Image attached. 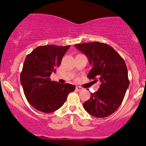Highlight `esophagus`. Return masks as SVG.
I'll use <instances>...</instances> for the list:
<instances>
[{"label": "esophagus", "instance_id": "obj_1", "mask_svg": "<svg viewBox=\"0 0 146 146\" xmlns=\"http://www.w3.org/2000/svg\"><path fill=\"white\" fill-rule=\"evenodd\" d=\"M76 90H78V91H80V90H82L84 88H82V87H81V86H76Z\"/></svg>", "mask_w": 146, "mask_h": 146}]
</instances>
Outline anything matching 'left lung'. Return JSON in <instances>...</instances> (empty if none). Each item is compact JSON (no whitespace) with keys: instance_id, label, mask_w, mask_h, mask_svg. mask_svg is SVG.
<instances>
[{"instance_id":"1","label":"left lung","mask_w":146,"mask_h":146,"mask_svg":"<svg viewBox=\"0 0 146 146\" xmlns=\"http://www.w3.org/2000/svg\"><path fill=\"white\" fill-rule=\"evenodd\" d=\"M75 47L84 53L93 67L88 78L101 82L98 91L83 104L88 113L104 118L118 109L129 86L128 69L124 60L110 45L99 42L82 43Z\"/></svg>"}]
</instances>
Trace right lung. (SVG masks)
<instances>
[{
	"label": "right lung",
	"mask_w": 146,
	"mask_h": 146,
	"mask_svg": "<svg viewBox=\"0 0 146 146\" xmlns=\"http://www.w3.org/2000/svg\"><path fill=\"white\" fill-rule=\"evenodd\" d=\"M69 47V45L40 46L27 56L20 79L27 100L35 109L52 113L60 108L68 95L75 90L74 85L62 84L50 79Z\"/></svg>",
	"instance_id": "add662e5"
}]
</instances>
